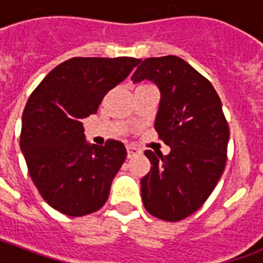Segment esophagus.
I'll list each match as a JSON object with an SVG mask.
<instances>
[{
    "label": "esophagus",
    "mask_w": 263,
    "mask_h": 263,
    "mask_svg": "<svg viewBox=\"0 0 263 263\" xmlns=\"http://www.w3.org/2000/svg\"><path fill=\"white\" fill-rule=\"evenodd\" d=\"M126 154H128V158H132V156H135V155L141 154V151H139L137 146L128 145V146H126Z\"/></svg>",
    "instance_id": "1"
}]
</instances>
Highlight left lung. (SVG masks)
Instances as JSON below:
<instances>
[{"label":"left lung","instance_id":"1","mask_svg":"<svg viewBox=\"0 0 263 263\" xmlns=\"http://www.w3.org/2000/svg\"><path fill=\"white\" fill-rule=\"evenodd\" d=\"M131 80L159 88L155 129L171 146L165 156L145 151L152 167L141 180L142 203L156 218L180 221L203 205L226 167L230 129L221 100L211 83L177 56L145 59Z\"/></svg>","mask_w":263,"mask_h":263}]
</instances>
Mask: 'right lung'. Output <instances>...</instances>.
<instances>
[{"label": "right lung", "mask_w": 263, "mask_h": 263, "mask_svg": "<svg viewBox=\"0 0 263 263\" xmlns=\"http://www.w3.org/2000/svg\"><path fill=\"white\" fill-rule=\"evenodd\" d=\"M134 58H73L35 88L22 114L21 151L43 200L69 217L97 211L126 158L120 141H86L81 121L96 114L104 96L129 76Z\"/></svg>", "instance_id": "add662e5"}]
</instances>
